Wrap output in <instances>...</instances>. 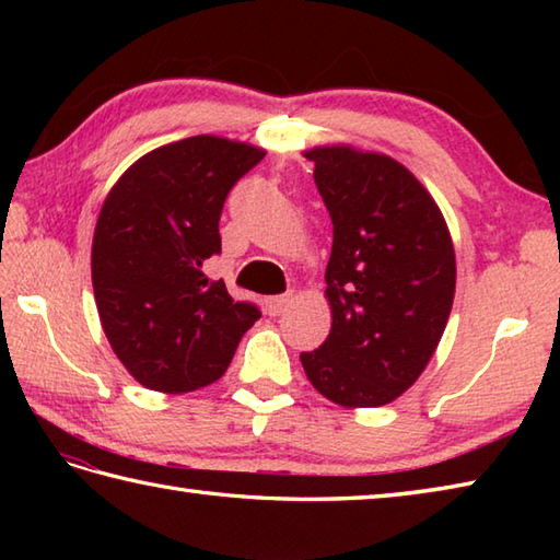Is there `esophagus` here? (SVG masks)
I'll use <instances>...</instances> for the list:
<instances>
[{"label": "esophagus", "instance_id": "obj_1", "mask_svg": "<svg viewBox=\"0 0 560 560\" xmlns=\"http://www.w3.org/2000/svg\"><path fill=\"white\" fill-rule=\"evenodd\" d=\"M289 303H291V293H281V295H269V299L265 301V307L271 317H277L287 311Z\"/></svg>", "mask_w": 560, "mask_h": 560}]
</instances>
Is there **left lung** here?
<instances>
[{"mask_svg": "<svg viewBox=\"0 0 560 560\" xmlns=\"http://www.w3.org/2000/svg\"><path fill=\"white\" fill-rule=\"evenodd\" d=\"M305 159L335 241L325 273L331 329L301 363L335 404L383 407L416 383L443 337L455 247L433 197L395 159L351 147H317Z\"/></svg>", "mask_w": 560, "mask_h": 560, "instance_id": "1", "label": "left lung"}]
</instances>
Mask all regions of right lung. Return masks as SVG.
I'll list each match as a JSON object with an SVG mask.
<instances>
[{"mask_svg":"<svg viewBox=\"0 0 560 560\" xmlns=\"http://www.w3.org/2000/svg\"><path fill=\"white\" fill-rule=\"evenodd\" d=\"M261 159L243 141L189 137L141 156L105 197L93 293L113 351L144 387L180 395L211 385L261 317L205 273L221 253L223 201Z\"/></svg>","mask_w":560,"mask_h":560,"instance_id":"obj_1","label":"right lung"}]
</instances>
